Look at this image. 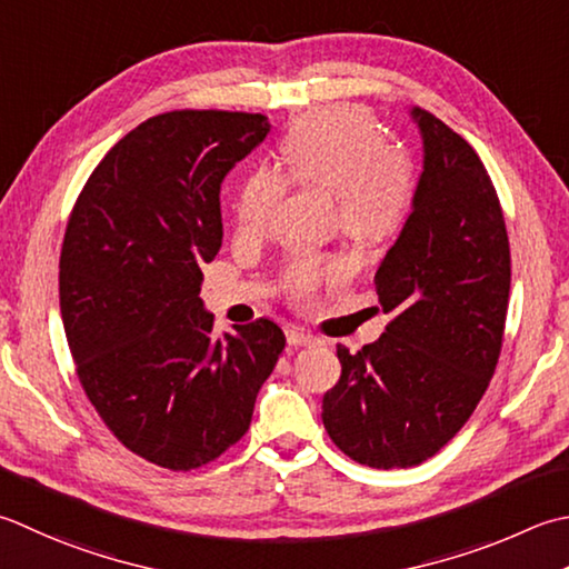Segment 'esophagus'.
<instances>
[{
    "label": "esophagus",
    "mask_w": 569,
    "mask_h": 569,
    "mask_svg": "<svg viewBox=\"0 0 569 569\" xmlns=\"http://www.w3.org/2000/svg\"><path fill=\"white\" fill-rule=\"evenodd\" d=\"M286 340L288 345H293V348H313V345H320V338L310 336V332H303L298 328H291L286 332Z\"/></svg>",
    "instance_id": "1"
}]
</instances>
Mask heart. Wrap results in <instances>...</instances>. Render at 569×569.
<instances>
[{
  "mask_svg": "<svg viewBox=\"0 0 569 569\" xmlns=\"http://www.w3.org/2000/svg\"><path fill=\"white\" fill-rule=\"evenodd\" d=\"M283 174L293 184L320 189L336 199L338 224L350 239L377 243L399 229L415 194L407 154L387 148L385 132L358 106H336L298 120L281 148ZM283 194V180L269 170L241 184L237 224L241 233H261ZM348 266L336 256H296L283 271V291L310 303L340 286Z\"/></svg>",
  "mask_w": 569,
  "mask_h": 569,
  "instance_id": "obj_1",
  "label": "heart"
}]
</instances>
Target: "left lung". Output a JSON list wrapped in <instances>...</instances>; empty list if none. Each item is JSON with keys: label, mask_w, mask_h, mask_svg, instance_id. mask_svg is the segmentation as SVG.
<instances>
[{"label": "left lung", "mask_w": 569, "mask_h": 569, "mask_svg": "<svg viewBox=\"0 0 569 569\" xmlns=\"http://www.w3.org/2000/svg\"><path fill=\"white\" fill-rule=\"evenodd\" d=\"M411 214L375 273L382 338L350 352L322 397L336 447L372 469L431 459L481 402L503 348L510 247L496 187L476 150L429 110Z\"/></svg>", "instance_id": "8db88e82"}]
</instances>
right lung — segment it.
<instances>
[{
  "instance_id": "obj_1",
  "label": "right lung",
  "mask_w": 569,
  "mask_h": 569,
  "mask_svg": "<svg viewBox=\"0 0 569 569\" xmlns=\"http://www.w3.org/2000/svg\"><path fill=\"white\" fill-rule=\"evenodd\" d=\"M269 118L172 110L116 142L66 227L59 298L86 397L144 461L192 471L251 425L286 348L269 318L211 336L202 266L221 249L219 189Z\"/></svg>"
}]
</instances>
